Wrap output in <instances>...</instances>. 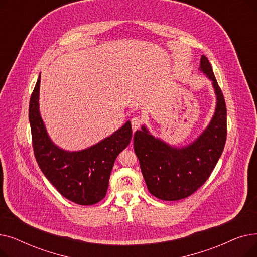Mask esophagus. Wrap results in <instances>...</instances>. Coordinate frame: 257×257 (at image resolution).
<instances>
[{"mask_svg": "<svg viewBox=\"0 0 257 257\" xmlns=\"http://www.w3.org/2000/svg\"><path fill=\"white\" fill-rule=\"evenodd\" d=\"M142 124H143V119L140 116H136L131 119V125H132L133 131L138 130L142 126Z\"/></svg>", "mask_w": 257, "mask_h": 257, "instance_id": "1", "label": "esophagus"}]
</instances>
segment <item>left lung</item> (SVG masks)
Returning a JSON list of instances; mask_svg holds the SVG:
<instances>
[{
    "mask_svg": "<svg viewBox=\"0 0 257 257\" xmlns=\"http://www.w3.org/2000/svg\"><path fill=\"white\" fill-rule=\"evenodd\" d=\"M199 71L210 81L215 108L209 124L190 144L173 146L154 137L145 125L133 137L134 151L148 190L156 198L177 201L195 193L209 177L220 159L227 136L224 96L207 57L202 55Z\"/></svg>",
    "mask_w": 257,
    "mask_h": 257,
    "instance_id": "left-lung-1",
    "label": "left lung"
}]
</instances>
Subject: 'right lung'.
<instances>
[{
    "instance_id": "right-lung-1",
    "label": "right lung",
    "mask_w": 257,
    "mask_h": 257,
    "mask_svg": "<svg viewBox=\"0 0 257 257\" xmlns=\"http://www.w3.org/2000/svg\"><path fill=\"white\" fill-rule=\"evenodd\" d=\"M40 74L29 103L33 150L46 178L67 200L79 205H92L107 192L114 160L129 145L130 120L99 143L78 151L64 150L54 143L39 111Z\"/></svg>"
}]
</instances>
